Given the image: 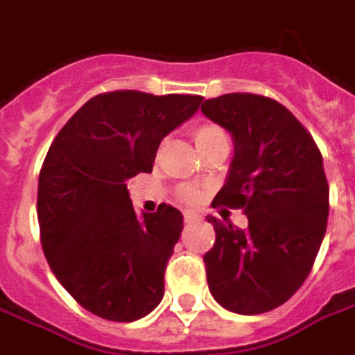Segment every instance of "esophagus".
<instances>
[{
  "label": "esophagus",
  "mask_w": 355,
  "mask_h": 355,
  "mask_svg": "<svg viewBox=\"0 0 355 355\" xmlns=\"http://www.w3.org/2000/svg\"><path fill=\"white\" fill-rule=\"evenodd\" d=\"M198 218H200V216L196 215V213H184V224H192V223H196V220H198Z\"/></svg>",
  "instance_id": "1"
}]
</instances>
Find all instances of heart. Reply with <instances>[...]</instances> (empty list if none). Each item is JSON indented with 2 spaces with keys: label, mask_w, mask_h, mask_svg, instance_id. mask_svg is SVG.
<instances>
[{
  "label": "heart",
  "mask_w": 355,
  "mask_h": 355,
  "mask_svg": "<svg viewBox=\"0 0 355 355\" xmlns=\"http://www.w3.org/2000/svg\"><path fill=\"white\" fill-rule=\"evenodd\" d=\"M192 139L196 142V146L200 148L201 154L203 152H207L216 144H223V142H228V135L224 131L223 127L218 123H213V121H203V123H198L192 129ZM163 148V144L159 146V150ZM178 200L186 203V205H193V203H198L200 200V193L196 192L193 188H180L177 192Z\"/></svg>",
  "instance_id": "heart-1"
}]
</instances>
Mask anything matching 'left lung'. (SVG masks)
Returning a JSON list of instances; mask_svg holds the SVG:
<instances>
[{"label": "left lung", "mask_w": 355, "mask_h": 355, "mask_svg": "<svg viewBox=\"0 0 355 355\" xmlns=\"http://www.w3.org/2000/svg\"><path fill=\"white\" fill-rule=\"evenodd\" d=\"M201 112L236 142L215 203L241 209L249 226L209 216L215 245L203 254L211 295L236 313H264L304 283L327 230L329 184L312 135L283 104L253 93L209 98Z\"/></svg>", "instance_id": "obj_1"}]
</instances>
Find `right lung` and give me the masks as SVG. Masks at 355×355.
<instances>
[{
    "label": "right lung",
    "instance_id": "obj_1",
    "mask_svg": "<svg viewBox=\"0 0 355 355\" xmlns=\"http://www.w3.org/2000/svg\"><path fill=\"white\" fill-rule=\"evenodd\" d=\"M201 101L140 91L96 94L45 155L37 184L43 253L73 300L102 320H140L162 302L182 215L162 203L139 220L127 180L152 173L163 137Z\"/></svg>",
    "mask_w": 355,
    "mask_h": 355
}]
</instances>
